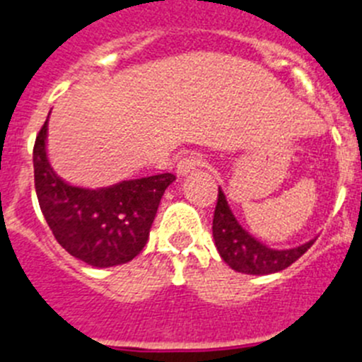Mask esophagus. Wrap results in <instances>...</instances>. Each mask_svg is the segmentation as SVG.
<instances>
[{"label":"esophagus","instance_id":"esophagus-1","mask_svg":"<svg viewBox=\"0 0 362 362\" xmlns=\"http://www.w3.org/2000/svg\"><path fill=\"white\" fill-rule=\"evenodd\" d=\"M202 164H204V157H202L200 153H187L178 160L177 173L180 175V177H185V175L192 173L197 168H200Z\"/></svg>","mask_w":362,"mask_h":362}]
</instances>
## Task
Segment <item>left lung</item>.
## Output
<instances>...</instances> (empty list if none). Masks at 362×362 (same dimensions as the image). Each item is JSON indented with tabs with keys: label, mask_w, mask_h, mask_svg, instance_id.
I'll list each match as a JSON object with an SVG mask.
<instances>
[{
	"label": "left lung",
	"mask_w": 362,
	"mask_h": 362,
	"mask_svg": "<svg viewBox=\"0 0 362 362\" xmlns=\"http://www.w3.org/2000/svg\"><path fill=\"white\" fill-rule=\"evenodd\" d=\"M212 235L219 255L232 269L246 275H269L291 266L313 246V241L289 250H273L250 235L232 214L225 192L218 191Z\"/></svg>",
	"instance_id": "left-lung-1"
}]
</instances>
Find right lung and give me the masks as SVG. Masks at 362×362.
I'll use <instances>...</instances> for the list:
<instances>
[{"mask_svg": "<svg viewBox=\"0 0 362 362\" xmlns=\"http://www.w3.org/2000/svg\"><path fill=\"white\" fill-rule=\"evenodd\" d=\"M48 119L33 146L35 192L59 245L94 268L124 264L139 255L158 204L175 175L123 180L110 187H74L57 177L46 155Z\"/></svg>", "mask_w": 362, "mask_h": 362, "instance_id": "right-lung-1", "label": "right lung"}]
</instances>
